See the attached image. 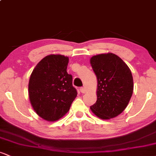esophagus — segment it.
Wrapping results in <instances>:
<instances>
[{"label": "esophagus", "mask_w": 156, "mask_h": 156, "mask_svg": "<svg viewBox=\"0 0 156 156\" xmlns=\"http://www.w3.org/2000/svg\"><path fill=\"white\" fill-rule=\"evenodd\" d=\"M80 92H81V93H85V92H86L85 88H84V87H80Z\"/></svg>", "instance_id": "1"}]
</instances>
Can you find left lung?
<instances>
[{"mask_svg":"<svg viewBox=\"0 0 156 156\" xmlns=\"http://www.w3.org/2000/svg\"><path fill=\"white\" fill-rule=\"evenodd\" d=\"M90 64L98 79V98L90 109L103 119L117 117L126 108L133 94L130 69L122 58L112 53L94 55Z\"/></svg>","mask_w":156,"mask_h":156,"instance_id":"8db88e82","label":"left lung"}]
</instances>
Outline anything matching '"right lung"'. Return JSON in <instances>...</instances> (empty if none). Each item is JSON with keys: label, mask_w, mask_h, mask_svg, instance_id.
I'll use <instances>...</instances> for the list:
<instances>
[{"label": "right lung", "mask_w": 156, "mask_h": 156, "mask_svg": "<svg viewBox=\"0 0 156 156\" xmlns=\"http://www.w3.org/2000/svg\"><path fill=\"white\" fill-rule=\"evenodd\" d=\"M68 62L69 58L63 55H47L30 77V102L44 120L54 122L65 115L78 94L73 86V76L67 72Z\"/></svg>", "instance_id": "add662e5"}]
</instances>
